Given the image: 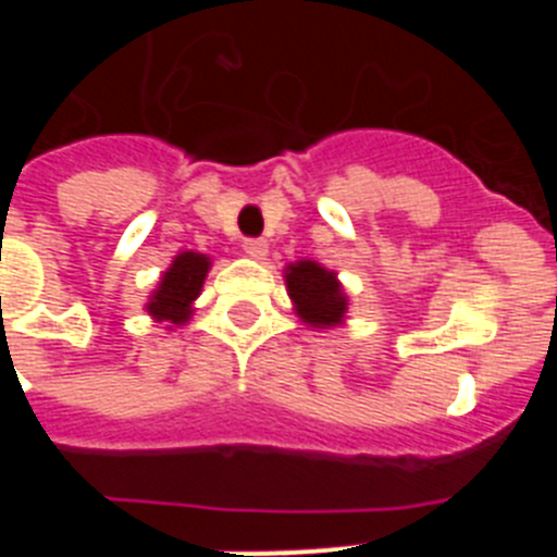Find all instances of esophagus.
Wrapping results in <instances>:
<instances>
[{
	"label": "esophagus",
	"mask_w": 557,
	"mask_h": 557,
	"mask_svg": "<svg viewBox=\"0 0 557 557\" xmlns=\"http://www.w3.org/2000/svg\"><path fill=\"white\" fill-rule=\"evenodd\" d=\"M243 250L250 256V259H264V256H268V243H264V239H253V236H250V239H245L243 243Z\"/></svg>",
	"instance_id": "1"
}]
</instances>
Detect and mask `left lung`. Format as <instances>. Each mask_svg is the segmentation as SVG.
Instances as JSON below:
<instances>
[{"mask_svg": "<svg viewBox=\"0 0 557 557\" xmlns=\"http://www.w3.org/2000/svg\"><path fill=\"white\" fill-rule=\"evenodd\" d=\"M287 289L295 309L309 326L326 329L343 321L346 295L339 289L334 273L318 262H298L287 268Z\"/></svg>", "mask_w": 557, "mask_h": 557, "instance_id": "8db88e82", "label": "left lung"}]
</instances>
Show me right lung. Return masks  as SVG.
I'll list each match as a JSON object with an SVG mask.
<instances>
[{
    "mask_svg": "<svg viewBox=\"0 0 557 557\" xmlns=\"http://www.w3.org/2000/svg\"><path fill=\"white\" fill-rule=\"evenodd\" d=\"M206 273H209V259L203 253H191V250L178 253L161 278L159 289L152 293L147 312L159 321L186 323V318L191 314V301L198 298L200 287H203Z\"/></svg>",
    "mask_w": 557,
    "mask_h": 557,
    "instance_id": "obj_1",
    "label": "right lung"
}]
</instances>
